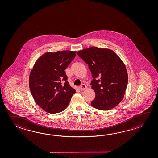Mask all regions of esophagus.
I'll use <instances>...</instances> for the list:
<instances>
[{"instance_id":"obj_1","label":"esophagus","mask_w":158,"mask_h":158,"mask_svg":"<svg viewBox=\"0 0 158 158\" xmlns=\"http://www.w3.org/2000/svg\"><path fill=\"white\" fill-rule=\"evenodd\" d=\"M86 88H87V87H86L85 84H82L79 87V89H80L81 90H85Z\"/></svg>"}]
</instances>
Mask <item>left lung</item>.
Here are the masks:
<instances>
[{
    "mask_svg": "<svg viewBox=\"0 0 158 158\" xmlns=\"http://www.w3.org/2000/svg\"><path fill=\"white\" fill-rule=\"evenodd\" d=\"M88 64L93 80L91 82L95 98L91 104L100 110H108L119 104L128 82L124 63L112 50L91 47L77 52Z\"/></svg>",
    "mask_w": 158,
    "mask_h": 158,
    "instance_id": "left-lung-1",
    "label": "left lung"
}]
</instances>
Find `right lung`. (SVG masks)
I'll return each instance as SVG.
<instances>
[{
	"instance_id": "obj_1",
	"label": "right lung",
	"mask_w": 158,
	"mask_h": 158,
	"mask_svg": "<svg viewBox=\"0 0 158 158\" xmlns=\"http://www.w3.org/2000/svg\"><path fill=\"white\" fill-rule=\"evenodd\" d=\"M76 54L71 51L47 52L37 60L30 72L31 93L37 104L48 113L64 110L76 93L64 71Z\"/></svg>"
}]
</instances>
